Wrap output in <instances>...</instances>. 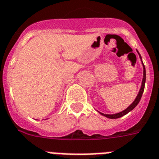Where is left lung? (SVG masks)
<instances>
[{"instance_id": "left-lung-1", "label": "left lung", "mask_w": 159, "mask_h": 159, "mask_svg": "<svg viewBox=\"0 0 159 159\" xmlns=\"http://www.w3.org/2000/svg\"><path fill=\"white\" fill-rule=\"evenodd\" d=\"M138 53H139V52H138ZM139 57H140V58L142 59L140 54H139ZM145 82H146V69H145V66H144V65H143V82H142V86H141L140 91H139V94H138L137 98H135L134 102L132 103V104H131L127 109H125V110H123L122 112L118 113V114H102V113H100V114H102V115L106 117V118H112V119H115V118H121V117H122V116H124V115H125L126 114H128L129 111H131L132 110H134V109L136 107V106L139 104V102H140L141 98H142V95H143V91H144Z\"/></svg>"}]
</instances>
